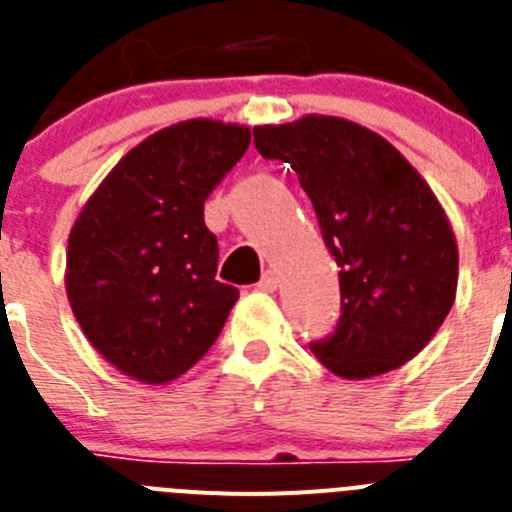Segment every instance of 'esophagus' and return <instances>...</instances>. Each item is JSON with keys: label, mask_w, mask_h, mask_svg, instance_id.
<instances>
[{"label": "esophagus", "mask_w": 512, "mask_h": 512, "mask_svg": "<svg viewBox=\"0 0 512 512\" xmlns=\"http://www.w3.org/2000/svg\"><path fill=\"white\" fill-rule=\"evenodd\" d=\"M278 283H281V278H278V273H275V270H265V275H262V278H260V288H262V291L273 293L275 288H278Z\"/></svg>", "instance_id": "esophagus-1"}]
</instances>
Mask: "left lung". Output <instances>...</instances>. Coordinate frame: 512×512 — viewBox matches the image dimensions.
<instances>
[{
	"label": "left lung",
	"instance_id": "8db88e82",
	"mask_svg": "<svg viewBox=\"0 0 512 512\" xmlns=\"http://www.w3.org/2000/svg\"><path fill=\"white\" fill-rule=\"evenodd\" d=\"M265 159L299 175L340 268L335 335L311 350L340 379L363 381L415 358L451 311L459 247L451 221L397 146L335 115L255 126Z\"/></svg>",
	"mask_w": 512,
	"mask_h": 512
}]
</instances>
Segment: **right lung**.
Returning <instances> with one entry per match:
<instances>
[{"label":"right lung","instance_id":"add662e5","mask_svg":"<svg viewBox=\"0 0 512 512\" xmlns=\"http://www.w3.org/2000/svg\"><path fill=\"white\" fill-rule=\"evenodd\" d=\"M250 128L190 118L133 146L87 198L66 247V296L92 348L123 376L170 384L208 353L234 286L216 281L219 244L203 221Z\"/></svg>","mask_w":512,"mask_h":512}]
</instances>
